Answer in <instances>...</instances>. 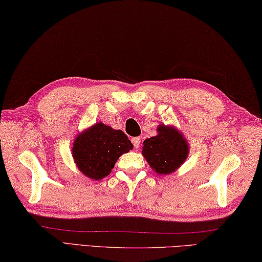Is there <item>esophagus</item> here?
I'll return each mask as SVG.
<instances>
[{
    "label": "esophagus",
    "mask_w": 262,
    "mask_h": 262,
    "mask_svg": "<svg viewBox=\"0 0 262 262\" xmlns=\"http://www.w3.org/2000/svg\"><path fill=\"white\" fill-rule=\"evenodd\" d=\"M132 143H133V147L135 148H139L141 145V139L137 137V138H132Z\"/></svg>",
    "instance_id": "esophagus-1"
}]
</instances>
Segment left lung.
<instances>
[{"mask_svg": "<svg viewBox=\"0 0 262 262\" xmlns=\"http://www.w3.org/2000/svg\"><path fill=\"white\" fill-rule=\"evenodd\" d=\"M142 155L158 174L175 172L189 156V145L183 135L174 126L161 124L157 136L143 141Z\"/></svg>", "mask_w": 262, "mask_h": 262, "instance_id": "left-lung-1", "label": "left lung"}]
</instances>
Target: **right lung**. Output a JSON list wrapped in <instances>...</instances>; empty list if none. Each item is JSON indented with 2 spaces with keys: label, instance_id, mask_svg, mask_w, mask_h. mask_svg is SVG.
<instances>
[{
  "label": "right lung",
  "instance_id": "obj_1",
  "mask_svg": "<svg viewBox=\"0 0 262 262\" xmlns=\"http://www.w3.org/2000/svg\"><path fill=\"white\" fill-rule=\"evenodd\" d=\"M132 148L123 131L99 122L79 133L73 142L72 157L80 172L98 181L107 176L121 155Z\"/></svg>",
  "mask_w": 262,
  "mask_h": 262
}]
</instances>
